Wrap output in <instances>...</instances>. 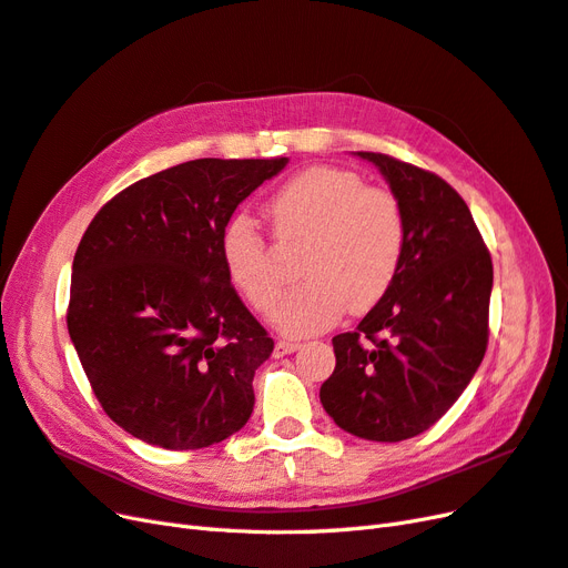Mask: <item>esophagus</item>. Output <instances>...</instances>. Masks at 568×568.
Segmentation results:
<instances>
[{
  "label": "esophagus",
  "mask_w": 568,
  "mask_h": 568,
  "mask_svg": "<svg viewBox=\"0 0 568 568\" xmlns=\"http://www.w3.org/2000/svg\"><path fill=\"white\" fill-rule=\"evenodd\" d=\"M298 348H301L298 341H284V338H280L277 343H274V353H277V357H280V355L294 353V351H298Z\"/></svg>",
  "instance_id": "esophagus-1"
}]
</instances>
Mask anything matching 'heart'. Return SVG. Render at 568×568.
<instances>
[{
	"label": "heart",
	"instance_id": "b5f03b06",
	"mask_svg": "<svg viewBox=\"0 0 568 568\" xmlns=\"http://www.w3.org/2000/svg\"><path fill=\"white\" fill-rule=\"evenodd\" d=\"M280 246H298L301 277L274 311L284 334H313L334 324L346 307L365 313L379 303L398 274L405 251V217L386 189L365 186L346 168L315 165L291 178L267 203ZM230 282L257 313L280 298L284 274L263 232L246 215L220 234Z\"/></svg>",
	"mask_w": 568,
	"mask_h": 568
}]
</instances>
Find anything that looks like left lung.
Segmentation results:
<instances>
[{
  "instance_id": "1",
  "label": "left lung",
  "mask_w": 568,
  "mask_h": 568,
  "mask_svg": "<svg viewBox=\"0 0 568 568\" xmlns=\"http://www.w3.org/2000/svg\"><path fill=\"white\" fill-rule=\"evenodd\" d=\"M379 168L405 217V251L386 296L355 332L332 338L336 369L320 400L357 438L395 443L426 432L469 386L488 343L493 263L455 189L384 153Z\"/></svg>"
}]
</instances>
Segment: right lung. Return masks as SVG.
Segmentation results:
<instances>
[{"mask_svg": "<svg viewBox=\"0 0 568 568\" xmlns=\"http://www.w3.org/2000/svg\"><path fill=\"white\" fill-rule=\"evenodd\" d=\"M288 159H199L134 182L73 257L68 334L106 415L165 450L230 438L274 343L236 296L220 234Z\"/></svg>", "mask_w": 568, "mask_h": 568, "instance_id": "add662e5", "label": "right lung"}]
</instances>
